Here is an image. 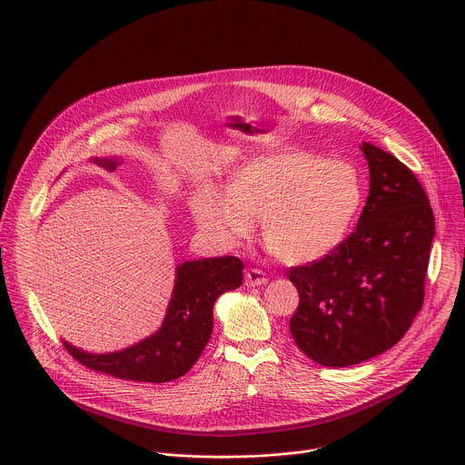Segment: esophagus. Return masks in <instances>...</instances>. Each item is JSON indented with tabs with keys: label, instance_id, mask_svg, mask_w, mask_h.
<instances>
[{
	"label": "esophagus",
	"instance_id": "1",
	"mask_svg": "<svg viewBox=\"0 0 465 465\" xmlns=\"http://www.w3.org/2000/svg\"><path fill=\"white\" fill-rule=\"evenodd\" d=\"M267 282H269L267 274H264V272L259 271V269H248V271L244 272V285H246V287L264 285Z\"/></svg>",
	"mask_w": 465,
	"mask_h": 465
}]
</instances>
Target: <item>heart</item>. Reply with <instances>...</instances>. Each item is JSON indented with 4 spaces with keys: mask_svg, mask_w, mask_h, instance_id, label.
I'll return each instance as SVG.
<instances>
[{
    "mask_svg": "<svg viewBox=\"0 0 465 465\" xmlns=\"http://www.w3.org/2000/svg\"><path fill=\"white\" fill-rule=\"evenodd\" d=\"M362 204V180L342 160L282 151L250 160L226 191L204 189L193 201L203 232L226 246L250 239L262 221V241L285 262L303 264L333 252Z\"/></svg>",
    "mask_w": 465,
    "mask_h": 465,
    "instance_id": "1",
    "label": "heart"
}]
</instances>
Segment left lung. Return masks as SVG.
<instances>
[{"label":"left lung","instance_id":"1","mask_svg":"<svg viewBox=\"0 0 465 465\" xmlns=\"http://www.w3.org/2000/svg\"><path fill=\"white\" fill-rule=\"evenodd\" d=\"M370 194L355 232L289 280L300 294L289 327L314 362L346 368L403 339L423 305L434 213L414 173L362 143Z\"/></svg>","mask_w":465,"mask_h":465}]
</instances>
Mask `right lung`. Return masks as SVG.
<instances>
[{
  "label": "right lung",
  "instance_id": "obj_1",
  "mask_svg": "<svg viewBox=\"0 0 465 465\" xmlns=\"http://www.w3.org/2000/svg\"><path fill=\"white\" fill-rule=\"evenodd\" d=\"M114 171L117 158H94ZM242 261L233 255L185 261L176 267L173 296L162 327L154 335L115 353H86L64 342V348L90 370L138 382H169L185 375L206 348L213 331L217 298L242 283Z\"/></svg>",
  "mask_w": 465,
  "mask_h": 465
}]
</instances>
